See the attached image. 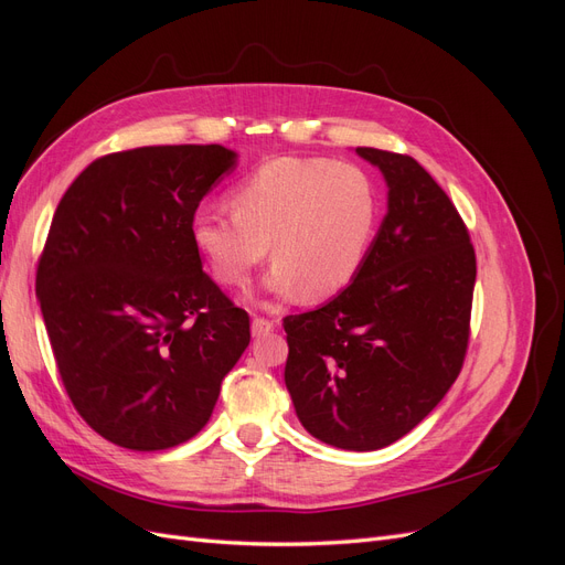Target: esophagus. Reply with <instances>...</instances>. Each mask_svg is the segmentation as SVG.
Masks as SVG:
<instances>
[{
    "label": "esophagus",
    "mask_w": 565,
    "mask_h": 565,
    "mask_svg": "<svg viewBox=\"0 0 565 565\" xmlns=\"http://www.w3.org/2000/svg\"><path fill=\"white\" fill-rule=\"evenodd\" d=\"M276 330V322L273 320H268V318H262V316H256L254 320H252V334L254 337H262V334H268V332H273Z\"/></svg>",
    "instance_id": "1"
}]
</instances>
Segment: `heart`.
Here are the masks:
<instances>
[{
  "mask_svg": "<svg viewBox=\"0 0 565 565\" xmlns=\"http://www.w3.org/2000/svg\"><path fill=\"white\" fill-rule=\"evenodd\" d=\"M231 207L202 202L188 231L212 276L245 287L268 245V285L282 295L330 299L363 270L377 235L380 188L361 164L330 158H278L237 181Z\"/></svg>",
  "mask_w": 565,
  "mask_h": 565,
  "instance_id": "b5f03b06",
  "label": "heart"
}]
</instances>
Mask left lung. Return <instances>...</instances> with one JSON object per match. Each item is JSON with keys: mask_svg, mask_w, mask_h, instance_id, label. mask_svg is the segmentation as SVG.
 Returning <instances> with one entry per match:
<instances>
[{"mask_svg": "<svg viewBox=\"0 0 565 565\" xmlns=\"http://www.w3.org/2000/svg\"><path fill=\"white\" fill-rule=\"evenodd\" d=\"M382 169L388 212L358 278L285 316V384L303 429L341 450H380L431 413L465 365L476 252L434 177L409 156L355 148Z\"/></svg>", "mask_w": 565, "mask_h": 565, "instance_id": "left-lung-1", "label": "left lung"}]
</instances>
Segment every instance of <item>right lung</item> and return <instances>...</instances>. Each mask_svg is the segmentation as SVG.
<instances>
[{"label":"right lung","mask_w":565,"mask_h":565,"mask_svg":"<svg viewBox=\"0 0 565 565\" xmlns=\"http://www.w3.org/2000/svg\"><path fill=\"white\" fill-rule=\"evenodd\" d=\"M235 164L224 146L94 160L61 198L38 297L67 398L119 448L181 446L210 422L249 316L202 270L188 221Z\"/></svg>","instance_id":"1"}]
</instances>
